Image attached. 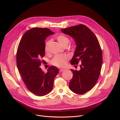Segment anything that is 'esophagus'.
I'll list each match as a JSON object with an SVG mask.
<instances>
[{
	"label": "esophagus",
	"mask_w": 120,
	"mask_h": 120,
	"mask_svg": "<svg viewBox=\"0 0 120 120\" xmlns=\"http://www.w3.org/2000/svg\"><path fill=\"white\" fill-rule=\"evenodd\" d=\"M59 71H60V72H64V70L63 69H60Z\"/></svg>",
	"instance_id": "obj_1"
}]
</instances>
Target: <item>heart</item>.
Here are the masks:
<instances>
[{
	"label": "heart",
	"instance_id": "obj_1",
	"mask_svg": "<svg viewBox=\"0 0 120 120\" xmlns=\"http://www.w3.org/2000/svg\"><path fill=\"white\" fill-rule=\"evenodd\" d=\"M56 39L58 42L64 47L68 46L69 44L70 40L66 36L64 35H60L56 37ZM51 41H48L45 45V52H48L49 51V47L51 45ZM67 59V57L65 56H62L60 55H57L54 57L52 60V64L55 66L57 67H62L65 65L66 63V60Z\"/></svg>",
	"mask_w": 120,
	"mask_h": 120
}]
</instances>
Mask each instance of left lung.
<instances>
[{
	"label": "left lung",
	"instance_id": "left-lung-1",
	"mask_svg": "<svg viewBox=\"0 0 120 120\" xmlns=\"http://www.w3.org/2000/svg\"><path fill=\"white\" fill-rule=\"evenodd\" d=\"M61 31L71 37L76 46L71 64L81 63L80 70L71 69L73 76L69 88L76 94H83L94 87L100 75L102 62L101 46L94 34L85 25L62 28Z\"/></svg>",
	"mask_w": 120,
	"mask_h": 120
}]
</instances>
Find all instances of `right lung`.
Returning a JSON list of instances; mask_svg holds the SVG:
<instances>
[{"label":"right lung","mask_w":120,"mask_h":120,"mask_svg":"<svg viewBox=\"0 0 120 120\" xmlns=\"http://www.w3.org/2000/svg\"><path fill=\"white\" fill-rule=\"evenodd\" d=\"M54 34L46 28H31L24 34L17 50V66L23 80L28 90L39 96L51 92L59 73L55 66L49 67L47 73L40 67V58L45 55V40Z\"/></svg>","instance_id":"1"}]
</instances>
